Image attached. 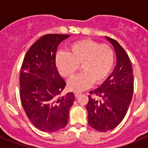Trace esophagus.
I'll return each mask as SVG.
<instances>
[{"instance_id": "34e87169", "label": "esophagus", "mask_w": 148, "mask_h": 148, "mask_svg": "<svg viewBox=\"0 0 148 148\" xmlns=\"http://www.w3.org/2000/svg\"><path fill=\"white\" fill-rule=\"evenodd\" d=\"M81 95H82V92H75V97H78V96H80Z\"/></svg>"}]
</instances>
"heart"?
Instances as JSON below:
<instances>
[{
  "instance_id": "b5f03b06",
  "label": "heart",
  "mask_w": 148,
  "mask_h": 148,
  "mask_svg": "<svg viewBox=\"0 0 148 148\" xmlns=\"http://www.w3.org/2000/svg\"><path fill=\"white\" fill-rule=\"evenodd\" d=\"M114 52L108 44L83 39L69 45L67 53L60 51L55 56V64L61 76L70 78L79 69L82 73L68 82L72 91H82L92 83L104 82L114 64Z\"/></svg>"
}]
</instances>
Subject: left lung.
<instances>
[{
  "mask_svg": "<svg viewBox=\"0 0 148 148\" xmlns=\"http://www.w3.org/2000/svg\"><path fill=\"white\" fill-rule=\"evenodd\" d=\"M106 38L113 44L116 65L102 85L90 92L87 105L88 124L100 132L111 130L119 125L127 111L133 92V68L125 50L116 40ZM98 96L99 99L95 97Z\"/></svg>",
  "mask_w": 148,
  "mask_h": 148,
  "instance_id": "8db88e82",
  "label": "left lung"
}]
</instances>
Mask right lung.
Returning <instances> with one entry per match:
<instances>
[{"label": "right lung", "mask_w": 148, "mask_h": 148, "mask_svg": "<svg viewBox=\"0 0 148 148\" xmlns=\"http://www.w3.org/2000/svg\"><path fill=\"white\" fill-rule=\"evenodd\" d=\"M70 35L47 34L29 49L22 63L20 97L32 125L53 133L64 127L75 100L73 92L61 95L66 82L55 64L58 46Z\"/></svg>", "instance_id": "right-lung-1"}]
</instances>
